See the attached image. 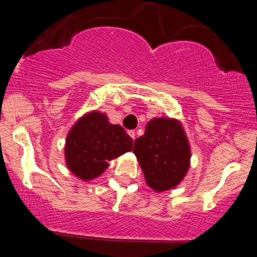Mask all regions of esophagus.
<instances>
[{"mask_svg": "<svg viewBox=\"0 0 257 257\" xmlns=\"http://www.w3.org/2000/svg\"><path fill=\"white\" fill-rule=\"evenodd\" d=\"M128 134H129V137H131L133 140H134V139H135V131H128Z\"/></svg>", "mask_w": 257, "mask_h": 257, "instance_id": "1", "label": "esophagus"}]
</instances>
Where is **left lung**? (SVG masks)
Returning <instances> with one entry per match:
<instances>
[{
    "label": "left lung",
    "instance_id": "left-lung-1",
    "mask_svg": "<svg viewBox=\"0 0 257 257\" xmlns=\"http://www.w3.org/2000/svg\"><path fill=\"white\" fill-rule=\"evenodd\" d=\"M137 156L147 185L155 191L175 187L190 167V146L185 132L175 119L150 120L145 134L134 143Z\"/></svg>",
    "mask_w": 257,
    "mask_h": 257
}]
</instances>
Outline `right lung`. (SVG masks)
<instances>
[{
    "mask_svg": "<svg viewBox=\"0 0 257 257\" xmlns=\"http://www.w3.org/2000/svg\"><path fill=\"white\" fill-rule=\"evenodd\" d=\"M132 149L133 139L122 126L110 124L104 113L90 112L67 135L65 158L75 175L91 180L104 173L108 161Z\"/></svg>",
    "mask_w": 257,
    "mask_h": 257,
    "instance_id": "obj_1",
    "label": "right lung"
}]
</instances>
